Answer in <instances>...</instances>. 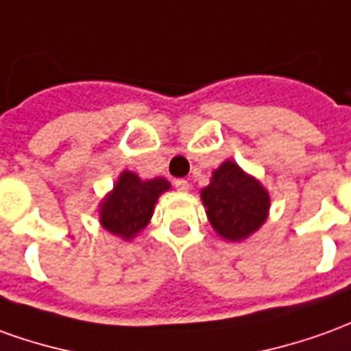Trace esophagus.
Returning a JSON list of instances; mask_svg holds the SVG:
<instances>
[{
    "mask_svg": "<svg viewBox=\"0 0 351 351\" xmlns=\"http://www.w3.org/2000/svg\"><path fill=\"white\" fill-rule=\"evenodd\" d=\"M173 184H175V188L178 190V192H188V190H190V182H188V180H184V178H176Z\"/></svg>",
    "mask_w": 351,
    "mask_h": 351,
    "instance_id": "esophagus-1",
    "label": "esophagus"
}]
</instances>
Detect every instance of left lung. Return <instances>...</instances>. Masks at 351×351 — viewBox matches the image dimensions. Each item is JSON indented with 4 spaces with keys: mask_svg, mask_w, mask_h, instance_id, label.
Returning a JSON list of instances; mask_svg holds the SVG:
<instances>
[{
    "mask_svg": "<svg viewBox=\"0 0 351 351\" xmlns=\"http://www.w3.org/2000/svg\"><path fill=\"white\" fill-rule=\"evenodd\" d=\"M201 201L210 226L228 241L247 239L268 218L266 188L230 159L213 171L210 184L201 190Z\"/></svg>",
    "mask_w": 351,
    "mask_h": 351,
    "instance_id": "left-lung-1",
    "label": "left lung"
}]
</instances>
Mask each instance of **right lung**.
Instances as JSON below:
<instances>
[{
    "instance_id": "add662e5",
    "label": "right lung",
    "mask_w": 351,
    "mask_h": 351,
    "mask_svg": "<svg viewBox=\"0 0 351 351\" xmlns=\"http://www.w3.org/2000/svg\"><path fill=\"white\" fill-rule=\"evenodd\" d=\"M169 188L171 184L165 178L142 180L131 171H123L114 184V190L100 203V224L110 234L133 239L148 226L158 197Z\"/></svg>"
}]
</instances>
